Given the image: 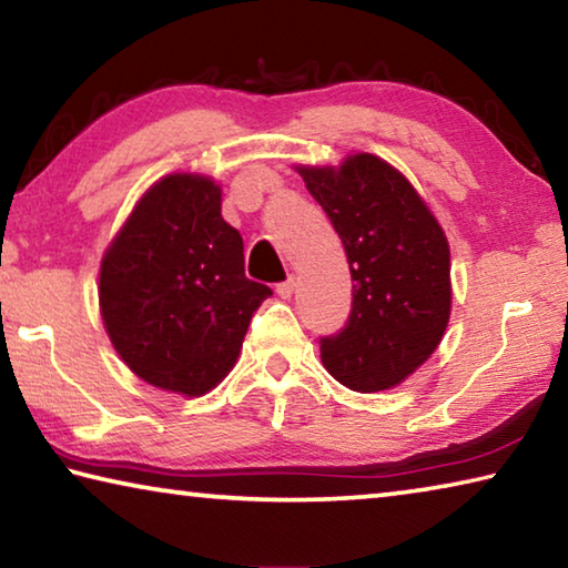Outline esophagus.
Masks as SVG:
<instances>
[{"mask_svg":"<svg viewBox=\"0 0 568 568\" xmlns=\"http://www.w3.org/2000/svg\"><path fill=\"white\" fill-rule=\"evenodd\" d=\"M275 293L283 297V301H287V297H291L293 293H295V277L291 275L287 277V281H283V283H277V287H275Z\"/></svg>","mask_w":568,"mask_h":568,"instance_id":"esophagus-1","label":"esophagus"}]
</instances>
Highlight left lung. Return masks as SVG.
Returning a JSON list of instances; mask_svg holds the SVG:
<instances>
[{
  "label": "left lung",
  "instance_id": "left-lung-1",
  "mask_svg": "<svg viewBox=\"0 0 568 568\" xmlns=\"http://www.w3.org/2000/svg\"><path fill=\"white\" fill-rule=\"evenodd\" d=\"M331 217L353 277L345 328L321 341V361L345 388H396L430 358L450 315V250L416 187L371 152L338 168L297 165Z\"/></svg>",
  "mask_w": 568,
  "mask_h": 568
}]
</instances>
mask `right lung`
Here are the masks:
<instances>
[{
  "instance_id": "add662e5",
  "label": "right lung",
  "mask_w": 568,
  "mask_h": 568,
  "mask_svg": "<svg viewBox=\"0 0 568 568\" xmlns=\"http://www.w3.org/2000/svg\"><path fill=\"white\" fill-rule=\"evenodd\" d=\"M213 178L172 172L124 220L100 265V313L114 351L150 386L203 396L243 348L273 291L245 277L243 237L220 215Z\"/></svg>"
}]
</instances>
